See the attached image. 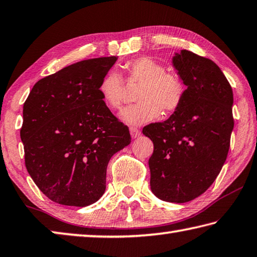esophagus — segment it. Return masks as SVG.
<instances>
[{"instance_id":"obj_1","label":"esophagus","mask_w":257,"mask_h":257,"mask_svg":"<svg viewBox=\"0 0 257 257\" xmlns=\"http://www.w3.org/2000/svg\"><path fill=\"white\" fill-rule=\"evenodd\" d=\"M130 135H132L133 138H137L138 136H141V130L136 127H130Z\"/></svg>"}]
</instances>
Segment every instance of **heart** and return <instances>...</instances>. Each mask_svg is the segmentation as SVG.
I'll list each match as a JSON object with an SVG mask.
<instances>
[{
	"label": "heart",
	"mask_w": 257,
	"mask_h": 257,
	"mask_svg": "<svg viewBox=\"0 0 257 257\" xmlns=\"http://www.w3.org/2000/svg\"><path fill=\"white\" fill-rule=\"evenodd\" d=\"M125 80L139 82L136 103L121 113L125 122L142 124L161 114L180 109L186 95V85L177 73L165 71L164 65L149 56H141L124 65ZM99 92L110 109L119 110L124 102V83L120 74L110 69L99 84Z\"/></svg>",
	"instance_id": "heart-1"
}]
</instances>
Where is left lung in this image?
<instances>
[{"instance_id": "1", "label": "left lung", "mask_w": 257, "mask_h": 257, "mask_svg": "<svg viewBox=\"0 0 257 257\" xmlns=\"http://www.w3.org/2000/svg\"><path fill=\"white\" fill-rule=\"evenodd\" d=\"M174 54V67L188 86L185 99L169 119L146 125L143 134L154 144L148 161L153 193L184 203L206 192L220 173L234 128V95L211 59L185 49Z\"/></svg>"}]
</instances>
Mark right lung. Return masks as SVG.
I'll use <instances>...</instances> for the list:
<instances>
[{"mask_svg":"<svg viewBox=\"0 0 257 257\" xmlns=\"http://www.w3.org/2000/svg\"><path fill=\"white\" fill-rule=\"evenodd\" d=\"M116 59L82 60L41 78L23 104L20 137L27 171L56 203L96 202L105 191L110 158L132 142L129 128L99 92Z\"/></svg>","mask_w":257,"mask_h":257,"instance_id":"obj_1","label":"right lung"}]
</instances>
